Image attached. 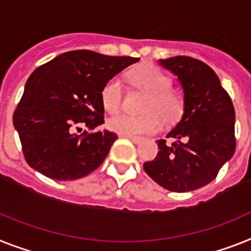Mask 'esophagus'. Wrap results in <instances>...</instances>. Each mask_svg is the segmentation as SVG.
<instances>
[{
  "mask_svg": "<svg viewBox=\"0 0 251 251\" xmlns=\"http://www.w3.org/2000/svg\"><path fill=\"white\" fill-rule=\"evenodd\" d=\"M122 137L124 138H128V140H130L133 144H140L141 141L144 140L142 137H136V136H126V134H122Z\"/></svg>",
  "mask_w": 251,
  "mask_h": 251,
  "instance_id": "esophagus-1",
  "label": "esophagus"
}]
</instances>
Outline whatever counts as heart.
Segmentation results:
<instances>
[{
	"instance_id": "obj_1",
	"label": "heart",
	"mask_w": 251,
	"mask_h": 251,
	"mask_svg": "<svg viewBox=\"0 0 251 251\" xmlns=\"http://www.w3.org/2000/svg\"><path fill=\"white\" fill-rule=\"evenodd\" d=\"M134 86L148 93L138 115L121 113L107 119V127L113 132L126 136L154 133L160 127L159 117L165 124L177 122L183 113V99L179 93L171 90L172 79L167 74L151 64L137 66L129 73ZM124 87L119 76H114L103 84L101 102L105 110L115 113L123 102Z\"/></svg>"
}]
</instances>
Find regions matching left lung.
Returning <instances> with one entry per match:
<instances>
[{
  "label": "left lung",
  "instance_id": "obj_1",
  "mask_svg": "<svg viewBox=\"0 0 251 251\" xmlns=\"http://www.w3.org/2000/svg\"><path fill=\"white\" fill-rule=\"evenodd\" d=\"M158 63L178 78L183 114L167 134L173 142L156 141L158 155L144 169L169 191H194L210 183L233 156L235 109L218 75L200 60L175 56Z\"/></svg>",
  "mask_w": 251,
  "mask_h": 251
}]
</instances>
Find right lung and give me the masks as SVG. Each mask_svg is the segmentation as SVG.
Masks as SVG:
<instances>
[{"instance_id":"1","label":"right lung","mask_w":251,"mask_h":251,"mask_svg":"<svg viewBox=\"0 0 251 251\" xmlns=\"http://www.w3.org/2000/svg\"><path fill=\"white\" fill-rule=\"evenodd\" d=\"M138 60L75 50L37 68L12 118L26 163L57 181H74L100 167L118 138L93 130L103 123L101 90ZM80 125L93 132H82Z\"/></svg>"}]
</instances>
